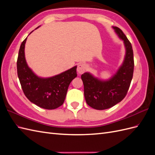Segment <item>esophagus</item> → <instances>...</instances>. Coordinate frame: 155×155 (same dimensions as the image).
<instances>
[{"label": "esophagus", "instance_id": "34e87169", "mask_svg": "<svg viewBox=\"0 0 155 155\" xmlns=\"http://www.w3.org/2000/svg\"><path fill=\"white\" fill-rule=\"evenodd\" d=\"M87 70V66L85 64H78V68H77V71L79 74H83L84 72H85V70Z\"/></svg>", "mask_w": 155, "mask_h": 155}]
</instances>
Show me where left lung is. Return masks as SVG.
Returning a JSON list of instances; mask_svg holds the SVG:
<instances>
[{
  "mask_svg": "<svg viewBox=\"0 0 155 155\" xmlns=\"http://www.w3.org/2000/svg\"><path fill=\"white\" fill-rule=\"evenodd\" d=\"M112 28L124 43L125 55L122 64L107 80L97 78L89 72L84 73L81 77L87 104L97 110L107 109L122 100L127 93L133 76L132 45L121 30L116 26Z\"/></svg>",
  "mask_w": 155,
  "mask_h": 155,
  "instance_id": "obj_1",
  "label": "left lung"
}]
</instances>
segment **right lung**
<instances>
[{"label": "right lung", "instance_id": "obj_1", "mask_svg": "<svg viewBox=\"0 0 155 155\" xmlns=\"http://www.w3.org/2000/svg\"><path fill=\"white\" fill-rule=\"evenodd\" d=\"M26 39L21 45L17 61V74L22 91L28 99L36 105L45 109H57L63 105L70 83L77 77V66L52 77L37 76L25 59Z\"/></svg>", "mask_w": 155, "mask_h": 155}]
</instances>
